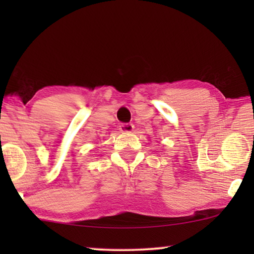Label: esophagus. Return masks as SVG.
Masks as SVG:
<instances>
[{
	"label": "esophagus",
	"instance_id": "34e87169",
	"mask_svg": "<svg viewBox=\"0 0 254 254\" xmlns=\"http://www.w3.org/2000/svg\"><path fill=\"white\" fill-rule=\"evenodd\" d=\"M120 130L124 133H129L133 130V125L131 123H122L120 125Z\"/></svg>",
	"mask_w": 254,
	"mask_h": 254
}]
</instances>
